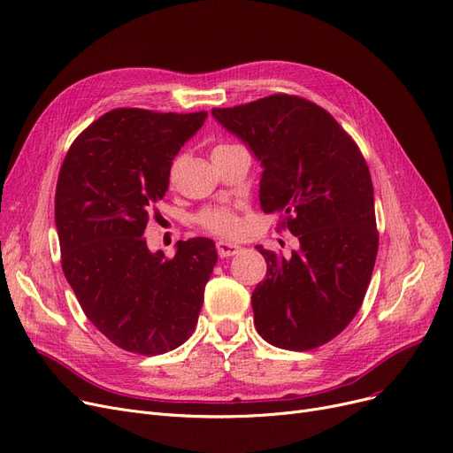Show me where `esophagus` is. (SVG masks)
Returning a JSON list of instances; mask_svg holds the SVG:
<instances>
[{
	"label": "esophagus",
	"instance_id": "obj_1",
	"mask_svg": "<svg viewBox=\"0 0 453 453\" xmlns=\"http://www.w3.org/2000/svg\"><path fill=\"white\" fill-rule=\"evenodd\" d=\"M216 250H219L220 257H233V255L242 251V246L234 244V242H227V241H219L216 242Z\"/></svg>",
	"mask_w": 453,
	"mask_h": 453
}]
</instances>
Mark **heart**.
Here are the masks:
<instances>
[{"mask_svg": "<svg viewBox=\"0 0 453 453\" xmlns=\"http://www.w3.org/2000/svg\"><path fill=\"white\" fill-rule=\"evenodd\" d=\"M226 146H231V144H219L214 146L212 151H219ZM175 170H178V163H173L172 168H170V178L173 180L175 175ZM198 222L211 233H216V234H234L239 231V220L237 216H234L231 211L227 209H207L203 211L200 216H198Z\"/></svg>", "mask_w": 453, "mask_h": 453, "instance_id": "heart-1", "label": "heart"}]
</instances>
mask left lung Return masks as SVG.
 I'll list each match as a JSON object with an SVG mask.
<instances>
[{"mask_svg": "<svg viewBox=\"0 0 453 453\" xmlns=\"http://www.w3.org/2000/svg\"><path fill=\"white\" fill-rule=\"evenodd\" d=\"M211 112L261 163V209L285 214L300 241L290 257L255 246L268 265L251 294L255 327L278 348L322 346L357 314L378 255L363 155L335 118L298 96Z\"/></svg>", "mask_w": 453, "mask_h": 453, "instance_id": "1", "label": "left lung"}]
</instances>
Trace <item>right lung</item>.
<instances>
[{"label":"right lung","mask_w":453,"mask_h":453,"mask_svg":"<svg viewBox=\"0 0 453 453\" xmlns=\"http://www.w3.org/2000/svg\"><path fill=\"white\" fill-rule=\"evenodd\" d=\"M207 112L114 109L66 153L55 190L63 272L87 319L118 348L157 356L181 346L198 324L219 261L211 239L150 251L144 231L165 198L173 157Z\"/></svg>","instance_id":"add662e5"}]
</instances>
